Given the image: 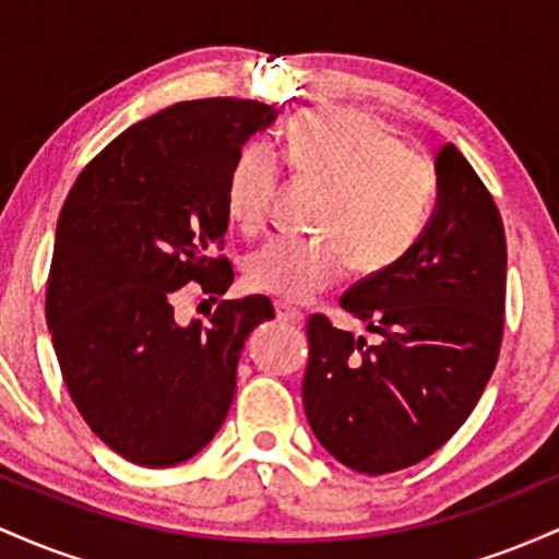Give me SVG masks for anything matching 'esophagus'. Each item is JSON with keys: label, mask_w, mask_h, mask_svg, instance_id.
Segmentation results:
<instances>
[{"label": "esophagus", "mask_w": 559, "mask_h": 559, "mask_svg": "<svg viewBox=\"0 0 559 559\" xmlns=\"http://www.w3.org/2000/svg\"><path fill=\"white\" fill-rule=\"evenodd\" d=\"M275 318H278L281 323H288V325L305 323V316H301L297 307L288 305V301H275Z\"/></svg>", "instance_id": "obj_1"}]
</instances>
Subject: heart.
<instances>
[{
	"instance_id": "b5f03b06",
	"label": "heart",
	"mask_w": 559,
	"mask_h": 559,
	"mask_svg": "<svg viewBox=\"0 0 559 559\" xmlns=\"http://www.w3.org/2000/svg\"><path fill=\"white\" fill-rule=\"evenodd\" d=\"M281 159L299 176L331 189L318 241H267L247 260V286L286 301H307L336 286L352 262L381 273L400 262L431 213L436 173L420 152L378 120L349 110H316L294 120ZM281 165L267 144L243 150L228 181V215L260 230L271 215Z\"/></svg>"
}]
</instances>
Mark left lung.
Masks as SVG:
<instances>
[{
	"mask_svg": "<svg viewBox=\"0 0 559 559\" xmlns=\"http://www.w3.org/2000/svg\"><path fill=\"white\" fill-rule=\"evenodd\" d=\"M436 207L400 262L342 297L378 344L307 320L301 402L312 433L365 476L444 447L493 373L504 329L507 241L497 204L454 144L436 155Z\"/></svg>",
	"mask_w": 559,
	"mask_h": 559,
	"instance_id": "8db88e82",
	"label": "left lung"
}]
</instances>
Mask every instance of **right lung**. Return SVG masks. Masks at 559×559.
Instances as JSON below:
<instances>
[{
    "label": "right lung",
    "mask_w": 559,
    "mask_h": 559,
    "mask_svg": "<svg viewBox=\"0 0 559 559\" xmlns=\"http://www.w3.org/2000/svg\"><path fill=\"white\" fill-rule=\"evenodd\" d=\"M278 112L254 99L178 102L120 133L62 204L47 325L88 428L120 457L170 467L226 420L243 342L271 299H228L210 323H176L178 288L210 299L234 284L223 249L228 181L249 136Z\"/></svg>",
    "instance_id": "right-lung-1"
}]
</instances>
